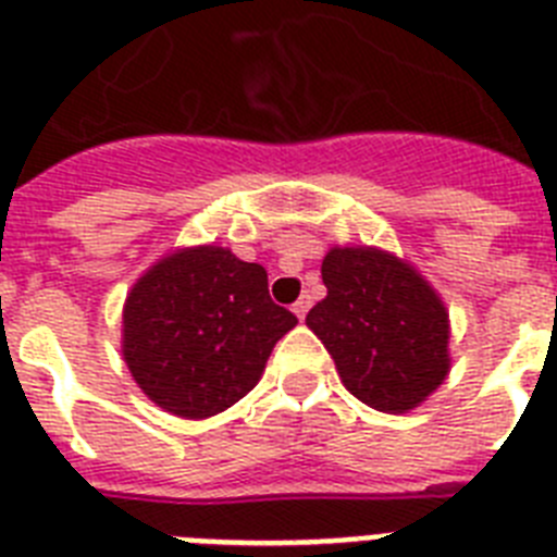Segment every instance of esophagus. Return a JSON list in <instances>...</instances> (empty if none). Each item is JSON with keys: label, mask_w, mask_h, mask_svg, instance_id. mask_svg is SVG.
Masks as SVG:
<instances>
[{"label": "esophagus", "mask_w": 557, "mask_h": 557, "mask_svg": "<svg viewBox=\"0 0 557 557\" xmlns=\"http://www.w3.org/2000/svg\"><path fill=\"white\" fill-rule=\"evenodd\" d=\"M310 307H312L310 296H301L296 304H293V312H296V315L304 321V318H307V312H310Z\"/></svg>", "instance_id": "obj_1"}]
</instances>
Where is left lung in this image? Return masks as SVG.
<instances>
[{
  "label": "left lung",
  "mask_w": 557,
  "mask_h": 557,
  "mask_svg": "<svg viewBox=\"0 0 557 557\" xmlns=\"http://www.w3.org/2000/svg\"><path fill=\"white\" fill-rule=\"evenodd\" d=\"M326 298L307 326L360 403L403 414L448 377V310L436 289L377 247H332L321 264Z\"/></svg>",
  "instance_id": "obj_1"
}]
</instances>
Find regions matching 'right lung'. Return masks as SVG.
<instances>
[{
	"label": "right lung",
	"instance_id": "1",
	"mask_svg": "<svg viewBox=\"0 0 557 557\" xmlns=\"http://www.w3.org/2000/svg\"><path fill=\"white\" fill-rule=\"evenodd\" d=\"M298 318L273 304L268 270L216 245L174 250L123 304V360L151 403L206 420L259 383Z\"/></svg>",
	"mask_w": 557,
	"mask_h": 557
}]
</instances>
